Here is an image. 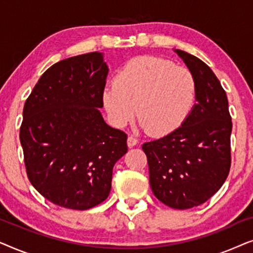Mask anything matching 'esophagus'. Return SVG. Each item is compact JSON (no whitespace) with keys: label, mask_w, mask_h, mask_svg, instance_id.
<instances>
[{"label":"esophagus","mask_w":253,"mask_h":253,"mask_svg":"<svg viewBox=\"0 0 253 253\" xmlns=\"http://www.w3.org/2000/svg\"><path fill=\"white\" fill-rule=\"evenodd\" d=\"M137 144H138V139H137V138H134L133 136H129V137H127V146H129V147H133V146H136Z\"/></svg>","instance_id":"obj_1"}]
</instances>
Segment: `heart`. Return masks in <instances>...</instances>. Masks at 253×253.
Listing matches in <instances>:
<instances>
[{"instance_id":"b5f03b06","label":"heart","mask_w":253,"mask_h":253,"mask_svg":"<svg viewBox=\"0 0 253 253\" xmlns=\"http://www.w3.org/2000/svg\"><path fill=\"white\" fill-rule=\"evenodd\" d=\"M196 95V78L188 68L161 57L139 56L121 69L114 86L103 89L102 103L116 126L131 122L137 108L147 132L166 136L188 120Z\"/></svg>"}]
</instances>
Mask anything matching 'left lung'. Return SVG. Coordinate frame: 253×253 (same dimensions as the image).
Segmentation results:
<instances>
[{
  "mask_svg": "<svg viewBox=\"0 0 253 253\" xmlns=\"http://www.w3.org/2000/svg\"><path fill=\"white\" fill-rule=\"evenodd\" d=\"M197 83L196 103L174 132L143 144L154 196L171 209L188 210L207 202L230 169L231 117L226 92L206 63L175 49Z\"/></svg>",
  "mask_w": 253,
  "mask_h": 253,
  "instance_id": "1",
  "label": "left lung"
}]
</instances>
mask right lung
Segmentation results:
<instances>
[{"label": "right lung", "instance_id": "obj_1", "mask_svg": "<svg viewBox=\"0 0 253 253\" xmlns=\"http://www.w3.org/2000/svg\"><path fill=\"white\" fill-rule=\"evenodd\" d=\"M107 75L102 53L65 58L43 72L24 106L27 177L55 205L85 211L102 203L114 165L127 152L126 134L99 110Z\"/></svg>", "mask_w": 253, "mask_h": 253}]
</instances>
